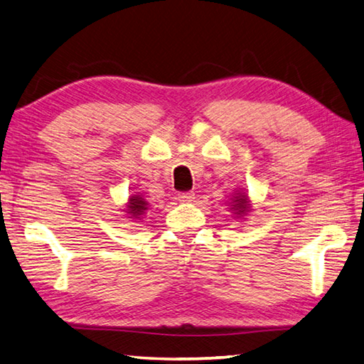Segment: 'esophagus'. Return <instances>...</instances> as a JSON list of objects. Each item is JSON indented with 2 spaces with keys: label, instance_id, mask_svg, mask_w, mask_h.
<instances>
[{
  "label": "esophagus",
  "instance_id": "esophagus-1",
  "mask_svg": "<svg viewBox=\"0 0 364 364\" xmlns=\"http://www.w3.org/2000/svg\"><path fill=\"white\" fill-rule=\"evenodd\" d=\"M193 199H194L193 193H180V194H178V200H181V202H191Z\"/></svg>",
  "mask_w": 364,
  "mask_h": 364
}]
</instances>
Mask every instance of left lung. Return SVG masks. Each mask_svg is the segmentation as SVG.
<instances>
[{
  "instance_id": "1",
  "label": "left lung",
  "mask_w": 364,
  "mask_h": 364,
  "mask_svg": "<svg viewBox=\"0 0 364 364\" xmlns=\"http://www.w3.org/2000/svg\"><path fill=\"white\" fill-rule=\"evenodd\" d=\"M250 208V200H248V196H245V194H240V193H237L235 196H234V199H232V205H230V210L232 211H235V215L237 216H245L247 213H248V210Z\"/></svg>"
}]
</instances>
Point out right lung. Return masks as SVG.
<instances>
[{
    "label": "right lung",
    "instance_id": "right-lung-1",
    "mask_svg": "<svg viewBox=\"0 0 364 364\" xmlns=\"http://www.w3.org/2000/svg\"><path fill=\"white\" fill-rule=\"evenodd\" d=\"M148 210V202L143 199L140 194H134L130 196V199L127 202V215H130L129 218H134V220H138V218L144 215V211Z\"/></svg>",
    "mask_w": 364,
    "mask_h": 364
}]
</instances>
